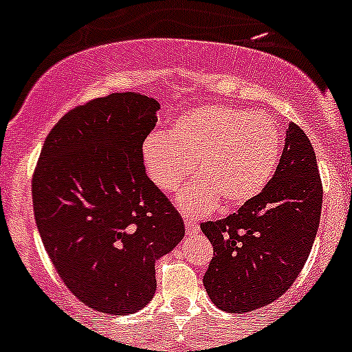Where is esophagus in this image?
Instances as JSON below:
<instances>
[{"mask_svg":"<svg viewBox=\"0 0 352 352\" xmlns=\"http://www.w3.org/2000/svg\"><path fill=\"white\" fill-rule=\"evenodd\" d=\"M185 229H186V234H195V232H199V223L195 222V220H192V219H188V217H186L185 219Z\"/></svg>","mask_w":352,"mask_h":352,"instance_id":"esophagus-1","label":"esophagus"}]
</instances>
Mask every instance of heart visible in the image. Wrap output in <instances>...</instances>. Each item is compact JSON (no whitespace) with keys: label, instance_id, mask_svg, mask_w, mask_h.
<instances>
[{"label":"heart","instance_id":"b5f03b06","mask_svg":"<svg viewBox=\"0 0 352 352\" xmlns=\"http://www.w3.org/2000/svg\"><path fill=\"white\" fill-rule=\"evenodd\" d=\"M282 153V133L264 114L231 105H203L174 121L167 135L151 133L142 144L148 178L158 190H178V206L208 214L220 201L238 208L266 188Z\"/></svg>","mask_w":352,"mask_h":352}]
</instances>
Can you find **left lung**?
<instances>
[{
	"instance_id": "left-lung-1",
	"label": "left lung",
	"mask_w": 352,
	"mask_h": 352,
	"mask_svg": "<svg viewBox=\"0 0 352 352\" xmlns=\"http://www.w3.org/2000/svg\"><path fill=\"white\" fill-rule=\"evenodd\" d=\"M321 206L316 151L307 133L291 123L266 188L236 213L201 223L213 245L203 278L211 301L223 312L241 314L278 300L309 259Z\"/></svg>"
}]
</instances>
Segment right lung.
Here are the masks:
<instances>
[{"label":"right lung","mask_w":352,"mask_h":352,"mask_svg":"<svg viewBox=\"0 0 352 352\" xmlns=\"http://www.w3.org/2000/svg\"><path fill=\"white\" fill-rule=\"evenodd\" d=\"M157 111L155 98L130 91L77 105L49 132L31 179L45 252L72 294L98 312L148 305L155 261L185 236L142 162Z\"/></svg>","instance_id":"add662e5"}]
</instances>
